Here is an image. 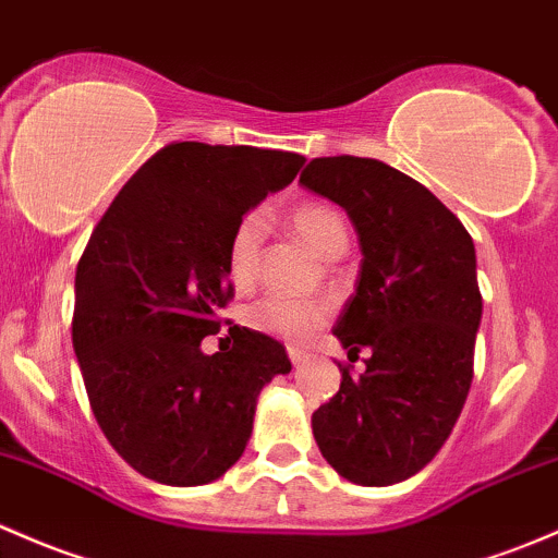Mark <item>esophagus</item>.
Segmentation results:
<instances>
[{
  "mask_svg": "<svg viewBox=\"0 0 558 558\" xmlns=\"http://www.w3.org/2000/svg\"><path fill=\"white\" fill-rule=\"evenodd\" d=\"M289 357H291V363H294V366H299V363L304 361V350H299V348H289Z\"/></svg>",
  "mask_w": 558,
  "mask_h": 558,
  "instance_id": "1",
  "label": "esophagus"
}]
</instances>
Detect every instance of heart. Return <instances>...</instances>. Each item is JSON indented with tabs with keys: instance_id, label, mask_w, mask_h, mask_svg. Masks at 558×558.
Masks as SVG:
<instances>
[{
	"instance_id": "obj_1",
	"label": "heart",
	"mask_w": 558,
	"mask_h": 558,
	"mask_svg": "<svg viewBox=\"0 0 558 558\" xmlns=\"http://www.w3.org/2000/svg\"><path fill=\"white\" fill-rule=\"evenodd\" d=\"M294 230L313 245L318 254L342 256L348 251L350 232L342 210L324 201H304L291 210ZM264 243V216L259 210H248L234 221L230 240H227L225 267L227 278L238 291L251 289L256 283L262 264ZM328 310L324 304L296 302L286 296H267L248 310V324L256 331L289 339V342H307L320 326L326 324Z\"/></svg>"
}]
</instances>
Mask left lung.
I'll return each instance as SVG.
<instances>
[{
    "mask_svg": "<svg viewBox=\"0 0 558 558\" xmlns=\"http://www.w3.org/2000/svg\"><path fill=\"white\" fill-rule=\"evenodd\" d=\"M299 184L355 225L361 275L333 333L350 353L372 350L361 377L339 363V390L313 414L315 441L353 484H398L438 454L471 390L481 324L473 238L430 190L379 160L315 157Z\"/></svg>",
    "mask_w": 558,
    "mask_h": 558,
    "instance_id": "8db88e82",
    "label": "left lung"
}]
</instances>
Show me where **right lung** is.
Masks as SVG:
<instances>
[{
    "label": "right lung",
    "mask_w": 558,
    "mask_h": 558,
    "mask_svg": "<svg viewBox=\"0 0 558 558\" xmlns=\"http://www.w3.org/2000/svg\"><path fill=\"white\" fill-rule=\"evenodd\" d=\"M304 157L173 141L131 175L93 230L74 278L72 342L98 427L141 476L219 478L243 454L256 396L289 374L283 344L232 326L225 254L234 221L294 181Z\"/></svg>",
    "instance_id": "1"
}]
</instances>
